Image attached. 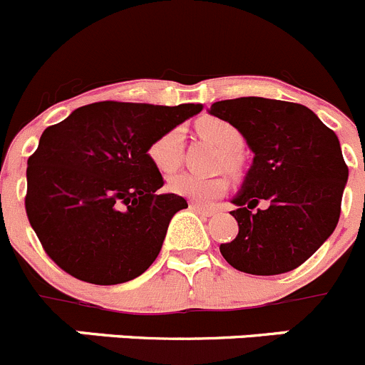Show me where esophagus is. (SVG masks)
Masks as SVG:
<instances>
[{"mask_svg":"<svg viewBox=\"0 0 365 365\" xmlns=\"http://www.w3.org/2000/svg\"><path fill=\"white\" fill-rule=\"evenodd\" d=\"M190 209H192L194 212L202 214V216H214V212H216V210L210 209V207L200 205V203H196V202H190Z\"/></svg>","mask_w":365,"mask_h":365,"instance_id":"1","label":"esophagus"}]
</instances>
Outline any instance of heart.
<instances>
[{"mask_svg":"<svg viewBox=\"0 0 365 365\" xmlns=\"http://www.w3.org/2000/svg\"><path fill=\"white\" fill-rule=\"evenodd\" d=\"M198 131L205 136L207 140L212 142L214 145L223 151L225 165L230 171H236L240 167V158L237 151L243 148V135L236 125L230 122L221 120V118H205L198 124ZM183 148V131L182 128L167 129L148 148L149 162L155 165L163 175H169L178 167L180 156H182ZM169 189L178 196L194 200V202L209 203L212 200L220 198L229 189V180L225 176H214V178H203V176L189 175V173H180L169 180Z\"/></svg>","mask_w":365,"mask_h":365,"instance_id":"b5f03b06","label":"heart"}]
</instances>
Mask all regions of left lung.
<instances>
[{
  "instance_id": "8db88e82",
  "label": "left lung",
  "mask_w": 365,
  "mask_h": 365,
  "mask_svg": "<svg viewBox=\"0 0 365 365\" xmlns=\"http://www.w3.org/2000/svg\"><path fill=\"white\" fill-rule=\"evenodd\" d=\"M210 113L236 125L254 153L230 212L240 232L221 255L245 274L295 270L339 223L347 165L335 131L306 106L274 98L214 102Z\"/></svg>"
}]
</instances>
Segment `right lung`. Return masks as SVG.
I'll list each match as a JSON object with an SVG mask.
<instances>
[{"label": "right lung", "mask_w": 365, "mask_h": 365, "mask_svg": "<svg viewBox=\"0 0 365 365\" xmlns=\"http://www.w3.org/2000/svg\"><path fill=\"white\" fill-rule=\"evenodd\" d=\"M200 111L202 104L102 101L44 129L29 156L25 209L61 270L108 286L151 267L169 221L187 202L156 194L163 178L148 148Z\"/></svg>", "instance_id": "right-lung-1"}]
</instances>
